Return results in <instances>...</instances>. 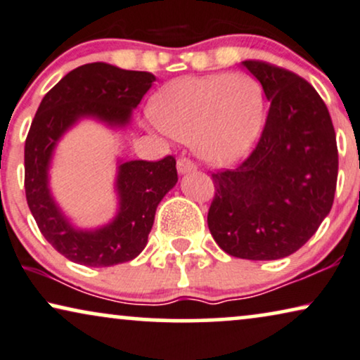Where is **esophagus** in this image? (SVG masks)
I'll return each mask as SVG.
<instances>
[{
	"instance_id": "obj_1",
	"label": "esophagus",
	"mask_w": 360,
	"mask_h": 360,
	"mask_svg": "<svg viewBox=\"0 0 360 360\" xmlns=\"http://www.w3.org/2000/svg\"><path fill=\"white\" fill-rule=\"evenodd\" d=\"M177 171H179L181 174H186V172L195 171V165L189 160V158H179V160H177Z\"/></svg>"
}]
</instances>
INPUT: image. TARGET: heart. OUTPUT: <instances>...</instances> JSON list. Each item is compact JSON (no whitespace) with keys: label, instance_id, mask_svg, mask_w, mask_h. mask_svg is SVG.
Here are the masks:
<instances>
[{"label":"heart","instance_id":"heart-1","mask_svg":"<svg viewBox=\"0 0 360 360\" xmlns=\"http://www.w3.org/2000/svg\"><path fill=\"white\" fill-rule=\"evenodd\" d=\"M263 107L262 87L250 75L210 74L167 85L153 103V117L167 135L193 140L202 160L222 166L255 143Z\"/></svg>","mask_w":360,"mask_h":360}]
</instances>
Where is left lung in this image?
Masks as SVG:
<instances>
[{
    "label": "left lung",
    "instance_id": "left-lung-1",
    "mask_svg": "<svg viewBox=\"0 0 360 360\" xmlns=\"http://www.w3.org/2000/svg\"><path fill=\"white\" fill-rule=\"evenodd\" d=\"M242 64L262 84L270 110L252 155L236 169L212 172L207 225L229 255L276 260L303 247L333 207L336 133L309 82L268 62Z\"/></svg>",
    "mask_w": 360,
    "mask_h": 360
}]
</instances>
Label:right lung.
Here are the masks:
<instances>
[{
  "label": "right lung",
  "mask_w": 360,
  "mask_h": 360,
  "mask_svg": "<svg viewBox=\"0 0 360 360\" xmlns=\"http://www.w3.org/2000/svg\"><path fill=\"white\" fill-rule=\"evenodd\" d=\"M156 77L94 62L70 70L44 95L24 145V189L30 210L47 242L70 262L112 266L143 252L158 204L177 183L176 160L120 162L118 214L97 230L75 229L57 207L49 191V165L62 135L80 118H97L110 127L130 123Z\"/></svg>",
  "instance_id": "right-lung-1"
}]
</instances>
